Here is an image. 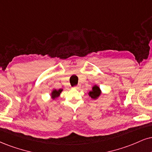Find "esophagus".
Instances as JSON below:
<instances>
[{
	"mask_svg": "<svg viewBox=\"0 0 152 152\" xmlns=\"http://www.w3.org/2000/svg\"><path fill=\"white\" fill-rule=\"evenodd\" d=\"M74 89H79L80 88V86L78 85V86H76L74 87Z\"/></svg>",
	"mask_w": 152,
	"mask_h": 152,
	"instance_id": "obj_1",
	"label": "esophagus"
}]
</instances>
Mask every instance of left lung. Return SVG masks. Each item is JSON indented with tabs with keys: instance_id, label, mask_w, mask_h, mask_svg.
<instances>
[{
	"instance_id": "1",
	"label": "left lung",
	"mask_w": 152,
	"mask_h": 152,
	"mask_svg": "<svg viewBox=\"0 0 152 152\" xmlns=\"http://www.w3.org/2000/svg\"><path fill=\"white\" fill-rule=\"evenodd\" d=\"M101 94V90L100 89V88L98 86L95 85L92 88V91H91L90 92L88 93L89 96L91 97L92 99L96 100L98 98Z\"/></svg>"
}]
</instances>
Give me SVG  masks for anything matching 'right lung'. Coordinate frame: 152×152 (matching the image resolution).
Listing matches in <instances>:
<instances>
[{"label":"right lung","mask_w":152,"mask_h":152,"mask_svg":"<svg viewBox=\"0 0 152 152\" xmlns=\"http://www.w3.org/2000/svg\"><path fill=\"white\" fill-rule=\"evenodd\" d=\"M62 91H63V89H58V90L54 89V90L52 91V94H51V96H52V99H55V98H58V97L60 96V94H61Z\"/></svg>","instance_id":"1"}]
</instances>
